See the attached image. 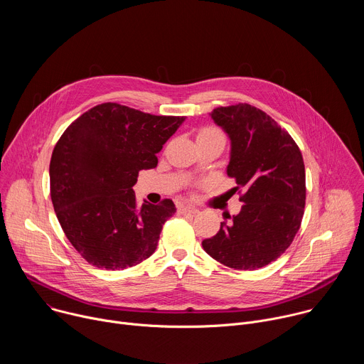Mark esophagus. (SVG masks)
Wrapping results in <instances>:
<instances>
[{
    "instance_id": "34e87169",
    "label": "esophagus",
    "mask_w": 364,
    "mask_h": 364,
    "mask_svg": "<svg viewBox=\"0 0 364 364\" xmlns=\"http://www.w3.org/2000/svg\"><path fill=\"white\" fill-rule=\"evenodd\" d=\"M178 212L181 215H196V213H198V210L196 209V207H193V205H181L180 209H178Z\"/></svg>"
}]
</instances>
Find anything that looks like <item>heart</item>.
<instances>
[{
	"label": "heart",
	"instance_id": "obj_1",
	"mask_svg": "<svg viewBox=\"0 0 364 364\" xmlns=\"http://www.w3.org/2000/svg\"><path fill=\"white\" fill-rule=\"evenodd\" d=\"M197 138H219V139L225 141L223 134H222L219 129H216V128H203V129L198 132Z\"/></svg>",
	"mask_w": 364,
	"mask_h": 364
}]
</instances>
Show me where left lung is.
<instances>
[{
	"instance_id": "8db88e82",
	"label": "left lung",
	"mask_w": 364,
	"mask_h": 364,
	"mask_svg": "<svg viewBox=\"0 0 364 364\" xmlns=\"http://www.w3.org/2000/svg\"><path fill=\"white\" fill-rule=\"evenodd\" d=\"M210 117L230 138L228 176L235 191H243V205L201 242L203 249L233 269L264 268L299 230L306 191L302 154L285 129L249 103L216 108Z\"/></svg>"
}]
</instances>
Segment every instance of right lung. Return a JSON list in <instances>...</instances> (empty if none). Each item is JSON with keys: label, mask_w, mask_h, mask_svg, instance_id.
Instances as JSON below:
<instances>
[{"label": "right lung", "mask_w": 364, "mask_h": 364, "mask_svg": "<svg viewBox=\"0 0 364 364\" xmlns=\"http://www.w3.org/2000/svg\"><path fill=\"white\" fill-rule=\"evenodd\" d=\"M186 117H157L119 103H100L72 122L50 160V196L59 223L86 261L108 271L135 267L157 249L173 200L136 204L141 170Z\"/></svg>", "instance_id": "right-lung-1"}]
</instances>
